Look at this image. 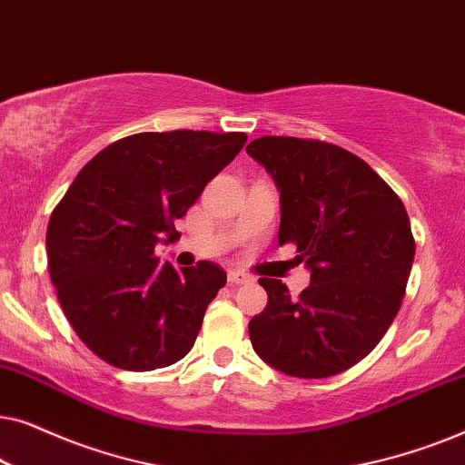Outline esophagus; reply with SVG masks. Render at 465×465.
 Segmentation results:
<instances>
[{
	"label": "esophagus",
	"instance_id": "esophagus-1",
	"mask_svg": "<svg viewBox=\"0 0 465 465\" xmlns=\"http://www.w3.org/2000/svg\"><path fill=\"white\" fill-rule=\"evenodd\" d=\"M228 282L237 283V285H245V283H252L253 277L247 275V272H243V271L232 269V271H228Z\"/></svg>",
	"mask_w": 465,
	"mask_h": 465
}]
</instances>
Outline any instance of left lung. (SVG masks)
I'll return each mask as SVG.
<instances>
[{"instance_id": "8db88e82", "label": "left lung", "mask_w": 465, "mask_h": 465, "mask_svg": "<svg viewBox=\"0 0 465 465\" xmlns=\"http://www.w3.org/2000/svg\"><path fill=\"white\" fill-rule=\"evenodd\" d=\"M279 190V245L296 243L311 283L292 298L282 279L252 317V347L275 371L334 377L377 347L398 315L415 239L398 194L351 152L296 137H260L245 148Z\"/></svg>"}]
</instances>
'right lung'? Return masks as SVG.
I'll list each match as a JSON object with an SVG mask.
<instances>
[{
    "label": "right lung",
    "instance_id": "right-lung-1",
    "mask_svg": "<svg viewBox=\"0 0 465 465\" xmlns=\"http://www.w3.org/2000/svg\"><path fill=\"white\" fill-rule=\"evenodd\" d=\"M245 133L171 131L120 139L86 163L48 222L46 253L63 313L82 342L123 371H156L193 349L226 272L177 271L156 245L177 239L203 188Z\"/></svg>",
    "mask_w": 465,
    "mask_h": 465
}]
</instances>
